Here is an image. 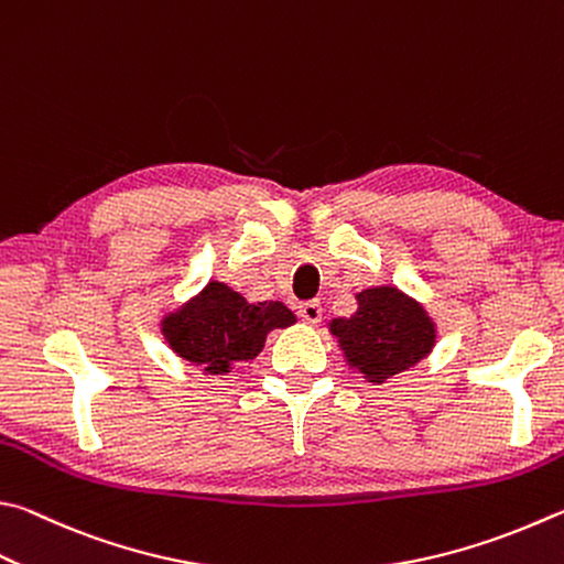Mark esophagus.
<instances>
[{
	"label": "esophagus",
	"instance_id": "34e87169",
	"mask_svg": "<svg viewBox=\"0 0 564 564\" xmlns=\"http://www.w3.org/2000/svg\"><path fill=\"white\" fill-rule=\"evenodd\" d=\"M299 313L305 323H317L323 317V305H321V301H305V303H301Z\"/></svg>",
	"mask_w": 564,
	"mask_h": 564
}]
</instances>
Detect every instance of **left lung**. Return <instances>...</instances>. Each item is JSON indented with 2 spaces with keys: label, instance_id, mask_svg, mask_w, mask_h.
Returning a JSON list of instances; mask_svg holds the SVG:
<instances>
[{
  "label": "left lung",
  "instance_id": "1",
  "mask_svg": "<svg viewBox=\"0 0 564 564\" xmlns=\"http://www.w3.org/2000/svg\"><path fill=\"white\" fill-rule=\"evenodd\" d=\"M330 327L350 365L377 384L416 365L434 345V325L426 313L387 285L357 293V311L337 317Z\"/></svg>",
  "mask_w": 564,
  "mask_h": 564
}]
</instances>
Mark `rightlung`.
Here are the masks:
<instances>
[{
    "label": "right lung",
    "instance_id": "add662e5",
    "mask_svg": "<svg viewBox=\"0 0 564 564\" xmlns=\"http://www.w3.org/2000/svg\"><path fill=\"white\" fill-rule=\"evenodd\" d=\"M295 323L281 301L249 303L224 283H209L199 299L165 321V335L180 357L209 375H227L253 360L273 327Z\"/></svg>",
    "mask_w": 564,
    "mask_h": 564
}]
</instances>
